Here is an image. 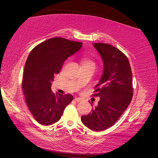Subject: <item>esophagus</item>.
<instances>
[{"mask_svg": "<svg viewBox=\"0 0 158 158\" xmlns=\"http://www.w3.org/2000/svg\"><path fill=\"white\" fill-rule=\"evenodd\" d=\"M74 100H75V101H77V102H81V101H82V98H77V97H75Z\"/></svg>", "mask_w": 158, "mask_h": 158, "instance_id": "esophagus-1", "label": "esophagus"}]
</instances>
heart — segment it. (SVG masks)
<instances>
[{"mask_svg": "<svg viewBox=\"0 0 158 158\" xmlns=\"http://www.w3.org/2000/svg\"><path fill=\"white\" fill-rule=\"evenodd\" d=\"M82 64H93V65H95V63L94 61H92L91 60L88 59V58H83L82 59Z\"/></svg>", "mask_w": 158, "mask_h": 158, "instance_id": "b5f03b06", "label": "heart"}]
</instances>
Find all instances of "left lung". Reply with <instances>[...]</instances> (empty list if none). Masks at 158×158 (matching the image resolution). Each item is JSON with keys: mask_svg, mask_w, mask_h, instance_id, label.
<instances>
[{"mask_svg": "<svg viewBox=\"0 0 158 158\" xmlns=\"http://www.w3.org/2000/svg\"><path fill=\"white\" fill-rule=\"evenodd\" d=\"M102 57L104 68L93 96L100 97L91 113L82 116L83 124L93 131L105 130L115 124L133 96L132 73L126 55L109 44L94 43Z\"/></svg>", "mask_w": 158, "mask_h": 158, "instance_id": "1", "label": "left lung"}]
</instances>
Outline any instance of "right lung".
<instances>
[{
    "instance_id": "obj_1",
    "label": "right lung",
    "mask_w": 158,
    "mask_h": 158,
    "mask_svg": "<svg viewBox=\"0 0 158 158\" xmlns=\"http://www.w3.org/2000/svg\"><path fill=\"white\" fill-rule=\"evenodd\" d=\"M82 47V42L55 37L34 47L26 61L22 80L25 100L32 116L40 124L51 125L61 118L73 101L71 94H54L51 81L64 60Z\"/></svg>"
}]
</instances>
